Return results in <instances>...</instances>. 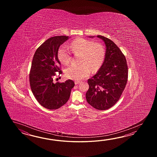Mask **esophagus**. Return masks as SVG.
I'll return each mask as SVG.
<instances>
[{"label": "esophagus", "mask_w": 157, "mask_h": 157, "mask_svg": "<svg viewBox=\"0 0 157 157\" xmlns=\"http://www.w3.org/2000/svg\"><path fill=\"white\" fill-rule=\"evenodd\" d=\"M80 83V81H75V85H78V84H79Z\"/></svg>", "instance_id": "34e87169"}]
</instances>
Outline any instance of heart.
<instances>
[{
    "mask_svg": "<svg viewBox=\"0 0 157 157\" xmlns=\"http://www.w3.org/2000/svg\"><path fill=\"white\" fill-rule=\"evenodd\" d=\"M69 48L75 54H81L80 65L72 64L66 70L68 78L80 81L90 75L91 68L93 71L98 70L103 63L105 57V50L101 44L95 43L93 41L78 38L70 44ZM58 57L60 62L68 64L72 59L70 50L65 45H62L58 52Z\"/></svg>",
    "mask_w": 157,
    "mask_h": 157,
    "instance_id": "1",
    "label": "heart"
}]
</instances>
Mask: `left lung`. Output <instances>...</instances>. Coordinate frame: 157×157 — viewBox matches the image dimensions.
Returning a JSON list of instances; mask_svg holds the SVG:
<instances>
[{
  "mask_svg": "<svg viewBox=\"0 0 157 157\" xmlns=\"http://www.w3.org/2000/svg\"><path fill=\"white\" fill-rule=\"evenodd\" d=\"M105 44V57L97 74L87 81V103L98 110H106L120 99L126 85L128 67L126 58L112 40L98 35ZM89 37H94L89 36Z\"/></svg>",
  "mask_w": 157,
  "mask_h": 157,
  "instance_id": "obj_1",
  "label": "left lung"
}]
</instances>
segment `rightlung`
Wrapping results in <instances>:
<instances>
[{"instance_id":"add662e5","label":"right lung","mask_w":157,"mask_h":157,"mask_svg":"<svg viewBox=\"0 0 157 157\" xmlns=\"http://www.w3.org/2000/svg\"><path fill=\"white\" fill-rule=\"evenodd\" d=\"M69 37H52L42 44L33 56L30 73V84L33 95L43 107L57 109L66 103L75 86L72 80L54 83L53 77L61 74L58 58L59 48Z\"/></svg>"}]
</instances>
